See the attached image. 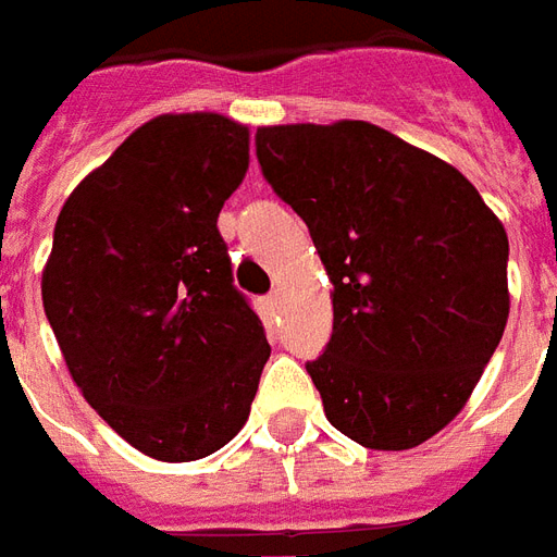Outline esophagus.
Here are the masks:
<instances>
[{
	"mask_svg": "<svg viewBox=\"0 0 557 557\" xmlns=\"http://www.w3.org/2000/svg\"><path fill=\"white\" fill-rule=\"evenodd\" d=\"M262 307H265L268 315H277L280 313V292H271L262 298Z\"/></svg>",
	"mask_w": 557,
	"mask_h": 557,
	"instance_id": "obj_1",
	"label": "esophagus"
}]
</instances>
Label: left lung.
Returning <instances> with one entry per match:
<instances>
[{
  "label": "left lung",
  "mask_w": 557,
  "mask_h": 557,
  "mask_svg": "<svg viewBox=\"0 0 557 557\" xmlns=\"http://www.w3.org/2000/svg\"><path fill=\"white\" fill-rule=\"evenodd\" d=\"M256 158L334 283V331L307 361L331 426L373 450L418 447L502 343V220L450 163L367 122L259 127Z\"/></svg>",
  "instance_id": "left-lung-1"
}]
</instances>
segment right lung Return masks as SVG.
I'll list each match as a JSON object with an SVG mask.
<instances>
[{
    "label": "right lung",
    "instance_id": "1",
    "mask_svg": "<svg viewBox=\"0 0 557 557\" xmlns=\"http://www.w3.org/2000/svg\"><path fill=\"white\" fill-rule=\"evenodd\" d=\"M247 151L232 119L158 115L55 220L41 295L67 370L127 444L163 462L232 442L271 355L218 230Z\"/></svg>",
    "mask_w": 557,
    "mask_h": 557
}]
</instances>
